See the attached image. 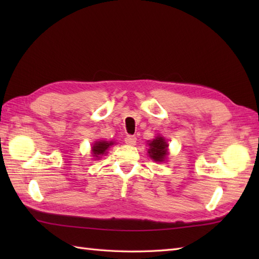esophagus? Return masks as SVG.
I'll use <instances>...</instances> for the list:
<instances>
[{
  "label": "esophagus",
  "instance_id": "34e87169",
  "mask_svg": "<svg viewBox=\"0 0 259 259\" xmlns=\"http://www.w3.org/2000/svg\"><path fill=\"white\" fill-rule=\"evenodd\" d=\"M124 141H125V144L126 145H129V146H135L136 145V142H137V138L135 136H126L125 137V139H124Z\"/></svg>",
  "mask_w": 259,
  "mask_h": 259
}]
</instances>
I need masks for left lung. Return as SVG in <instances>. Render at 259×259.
Here are the masks:
<instances>
[{
    "label": "left lung",
    "instance_id": "left-lung-1",
    "mask_svg": "<svg viewBox=\"0 0 259 259\" xmlns=\"http://www.w3.org/2000/svg\"><path fill=\"white\" fill-rule=\"evenodd\" d=\"M150 149L149 156L153 159L155 161H163L164 157L167 156V142L162 137H157L156 139H153L150 144Z\"/></svg>",
    "mask_w": 259,
    "mask_h": 259
}]
</instances>
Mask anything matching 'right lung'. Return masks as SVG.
I'll list each match as a JSON object with an SVG mask.
<instances>
[{
  "label": "right lung",
  "instance_id": "right-lung-1",
  "mask_svg": "<svg viewBox=\"0 0 259 259\" xmlns=\"http://www.w3.org/2000/svg\"><path fill=\"white\" fill-rule=\"evenodd\" d=\"M113 145V142H108V141H99L97 144H95V146L92 147V153L95 157H99L100 155H103V153L107 152L108 148Z\"/></svg>",
  "mask_w": 259,
  "mask_h": 259
}]
</instances>
